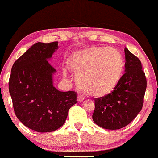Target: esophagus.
Segmentation results:
<instances>
[{"instance_id": "esophagus-1", "label": "esophagus", "mask_w": 158, "mask_h": 158, "mask_svg": "<svg viewBox=\"0 0 158 158\" xmlns=\"http://www.w3.org/2000/svg\"><path fill=\"white\" fill-rule=\"evenodd\" d=\"M84 98L82 96H81V95H79L78 97H77V100H78L79 102L84 101Z\"/></svg>"}]
</instances>
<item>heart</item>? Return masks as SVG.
<instances>
[{
    "label": "heart",
    "mask_w": 158,
    "mask_h": 158,
    "mask_svg": "<svg viewBox=\"0 0 158 158\" xmlns=\"http://www.w3.org/2000/svg\"><path fill=\"white\" fill-rule=\"evenodd\" d=\"M69 66L84 92L102 97L110 94L118 85L124 63L122 55L114 48L92 47L71 58ZM64 74L66 75L65 72Z\"/></svg>",
    "instance_id": "heart-1"
}]
</instances>
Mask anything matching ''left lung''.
<instances>
[{"label":"left lung","mask_w":158,"mask_h":158,"mask_svg":"<svg viewBox=\"0 0 158 158\" xmlns=\"http://www.w3.org/2000/svg\"><path fill=\"white\" fill-rule=\"evenodd\" d=\"M125 73L110 94L94 99L93 121L107 130H118L127 125L140 112L147 87L140 60L126 47Z\"/></svg>","instance_id":"8db88e82"}]
</instances>
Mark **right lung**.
I'll return each mask as SVG.
<instances>
[{"label": "right lung", "instance_id": "right-lung-1", "mask_svg": "<svg viewBox=\"0 0 158 158\" xmlns=\"http://www.w3.org/2000/svg\"><path fill=\"white\" fill-rule=\"evenodd\" d=\"M58 42H38L14 62L9 78V92L17 118L39 132H53L65 123L77 92H60L53 85L56 69L48 63Z\"/></svg>", "mask_w": 158, "mask_h": 158}]
</instances>
